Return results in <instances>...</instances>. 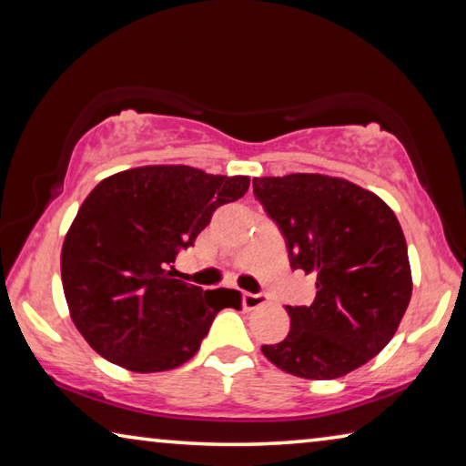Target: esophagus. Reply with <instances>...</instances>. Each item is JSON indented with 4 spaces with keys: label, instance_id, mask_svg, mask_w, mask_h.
Returning <instances> with one entry per match:
<instances>
[{
    "label": "esophagus",
    "instance_id": "34e87169",
    "mask_svg": "<svg viewBox=\"0 0 466 466\" xmlns=\"http://www.w3.org/2000/svg\"><path fill=\"white\" fill-rule=\"evenodd\" d=\"M269 302V296L267 294H250V291H244L242 294V304L247 310H255L258 306H265Z\"/></svg>",
    "mask_w": 466,
    "mask_h": 466
}]
</instances>
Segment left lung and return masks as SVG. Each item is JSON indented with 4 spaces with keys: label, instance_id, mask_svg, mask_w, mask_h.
<instances>
[{
    "label": "left lung",
    "instance_id": "8db88e82",
    "mask_svg": "<svg viewBox=\"0 0 466 466\" xmlns=\"http://www.w3.org/2000/svg\"><path fill=\"white\" fill-rule=\"evenodd\" d=\"M252 191L283 234L291 269L317 278L310 306H286L289 333L263 345L283 372L333 380L380 353L411 299V267L397 216L345 178H252Z\"/></svg>",
    "mask_w": 466,
    "mask_h": 466
}]
</instances>
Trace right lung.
Wrapping results in <instances>:
<instances>
[{
	"instance_id": "add662e5",
	"label": "right lung",
	"mask_w": 466,
	"mask_h": 466,
	"mask_svg": "<svg viewBox=\"0 0 466 466\" xmlns=\"http://www.w3.org/2000/svg\"><path fill=\"white\" fill-rule=\"evenodd\" d=\"M248 185L191 167H141L94 187L61 250L69 314L94 351L131 372H164L195 356L219 310H240L238 289L180 281L172 263Z\"/></svg>"
}]
</instances>
